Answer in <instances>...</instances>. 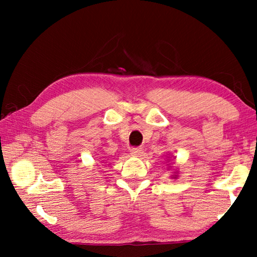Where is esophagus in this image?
I'll use <instances>...</instances> for the list:
<instances>
[{"mask_svg": "<svg viewBox=\"0 0 257 257\" xmlns=\"http://www.w3.org/2000/svg\"><path fill=\"white\" fill-rule=\"evenodd\" d=\"M143 149H132L130 150V154L134 156H141L143 154Z\"/></svg>", "mask_w": 257, "mask_h": 257, "instance_id": "obj_1", "label": "esophagus"}]
</instances>
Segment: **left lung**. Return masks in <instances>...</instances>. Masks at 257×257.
I'll list each match as a JSON object with an SVG mask.
<instances>
[{
	"label": "left lung",
	"instance_id": "8db88e82",
	"mask_svg": "<svg viewBox=\"0 0 257 257\" xmlns=\"http://www.w3.org/2000/svg\"><path fill=\"white\" fill-rule=\"evenodd\" d=\"M170 161H171V160H170V159H169V160H168V162H170ZM167 165H168V168H169V169H170V168H171V164H169V163H168ZM178 177H179V172H178L177 170H175V172H173V173H172V176H171V178H172V179H178Z\"/></svg>",
	"mask_w": 257,
	"mask_h": 257
}]
</instances>
